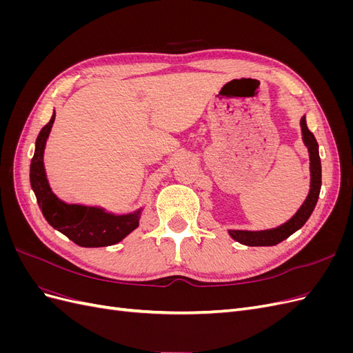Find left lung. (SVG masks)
Returning a JSON list of instances; mask_svg holds the SVG:
<instances>
[{
    "mask_svg": "<svg viewBox=\"0 0 353 353\" xmlns=\"http://www.w3.org/2000/svg\"><path fill=\"white\" fill-rule=\"evenodd\" d=\"M301 128L303 143L307 147L309 160H311V168H309L311 169V188H309L306 200L290 219L276 228L262 231L230 230L228 234L236 241L244 245H275L290 237L297 230H301L305 225V222L309 219V216L312 215L319 197V190H321V159H319L318 153V143L314 134L307 130L305 116L301 119Z\"/></svg>",
    "mask_w": 353,
    "mask_h": 353,
    "instance_id": "1",
    "label": "left lung"
}]
</instances>
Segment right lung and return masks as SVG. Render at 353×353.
Wrapping results in <instances>:
<instances>
[{"mask_svg":"<svg viewBox=\"0 0 353 353\" xmlns=\"http://www.w3.org/2000/svg\"><path fill=\"white\" fill-rule=\"evenodd\" d=\"M56 119V112H52L50 122L42 128L37 143L35 153L30 162V187L37 196L38 206L42 215L52 228L72 240L81 248H104L122 241L128 234H131L140 225L141 210L125 215L105 212L103 208L69 205L60 200L51 191L44 168V150Z\"/></svg>","mask_w":353,"mask_h":353,"instance_id":"obj_1","label":"right lung"}]
</instances>
